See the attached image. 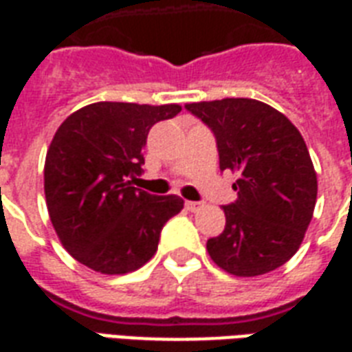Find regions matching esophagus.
Returning a JSON list of instances; mask_svg holds the SVG:
<instances>
[{"label":"esophagus","instance_id":"1","mask_svg":"<svg viewBox=\"0 0 352 352\" xmlns=\"http://www.w3.org/2000/svg\"><path fill=\"white\" fill-rule=\"evenodd\" d=\"M184 207L188 210H192V212H196V210H199L203 207V203H197V201H186L184 203Z\"/></svg>","mask_w":352,"mask_h":352}]
</instances>
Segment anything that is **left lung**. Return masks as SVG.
Segmentation results:
<instances>
[{"mask_svg":"<svg viewBox=\"0 0 352 352\" xmlns=\"http://www.w3.org/2000/svg\"><path fill=\"white\" fill-rule=\"evenodd\" d=\"M216 138L220 169L239 173L226 228L207 241L210 259L233 276H261L295 256L314 216L317 175L287 117L254 98L184 106Z\"/></svg>","mask_w":352,"mask_h":352,"instance_id":"left-lung-1","label":"left lung"}]
</instances>
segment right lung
Instances as JSON below:
<instances>
[{
    "label": "right lung",
    "mask_w": 352,
    "mask_h": 352,
    "mask_svg": "<svg viewBox=\"0 0 352 352\" xmlns=\"http://www.w3.org/2000/svg\"><path fill=\"white\" fill-rule=\"evenodd\" d=\"M179 111V104L95 102L57 129L44 162V194L52 226L76 261L126 274L155 256L164 223L184 201L132 183L153 124Z\"/></svg>",
    "instance_id": "obj_1"
}]
</instances>
